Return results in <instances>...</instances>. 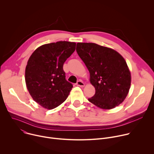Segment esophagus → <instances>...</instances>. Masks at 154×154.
<instances>
[{
    "label": "esophagus",
    "mask_w": 154,
    "mask_h": 154,
    "mask_svg": "<svg viewBox=\"0 0 154 154\" xmlns=\"http://www.w3.org/2000/svg\"><path fill=\"white\" fill-rule=\"evenodd\" d=\"M76 85H77V86H81V87H82V86H85L84 83H83L82 80H79V81L77 82Z\"/></svg>",
    "instance_id": "1"
}]
</instances>
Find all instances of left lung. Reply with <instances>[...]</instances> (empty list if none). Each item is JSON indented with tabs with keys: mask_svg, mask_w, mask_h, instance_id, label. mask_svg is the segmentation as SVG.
Segmentation results:
<instances>
[{
	"mask_svg": "<svg viewBox=\"0 0 154 154\" xmlns=\"http://www.w3.org/2000/svg\"><path fill=\"white\" fill-rule=\"evenodd\" d=\"M76 51L90 73L95 94L88 100L112 109L121 103L130 88L131 75L124 58L116 51L95 43L78 42Z\"/></svg>",
	"mask_w": 154,
	"mask_h": 154,
	"instance_id": "obj_1",
	"label": "left lung"
}]
</instances>
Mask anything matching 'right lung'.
I'll return each instance as SVG.
<instances>
[{"mask_svg":"<svg viewBox=\"0 0 154 154\" xmlns=\"http://www.w3.org/2000/svg\"><path fill=\"white\" fill-rule=\"evenodd\" d=\"M75 42L58 41L44 45L29 58L25 79L33 100L47 109L61 104L73 85L66 80L63 64L75 51Z\"/></svg>","mask_w":154,"mask_h":154,"instance_id":"1","label":"right lung"}]
</instances>
